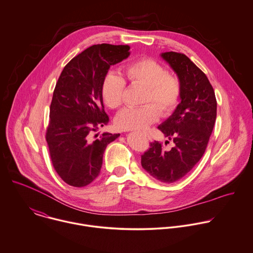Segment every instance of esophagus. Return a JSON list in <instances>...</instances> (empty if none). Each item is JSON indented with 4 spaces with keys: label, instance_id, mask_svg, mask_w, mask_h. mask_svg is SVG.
I'll list each match as a JSON object with an SVG mask.
<instances>
[{
    "label": "esophagus",
    "instance_id": "esophagus-1",
    "mask_svg": "<svg viewBox=\"0 0 253 253\" xmlns=\"http://www.w3.org/2000/svg\"><path fill=\"white\" fill-rule=\"evenodd\" d=\"M144 134H145V136H147V138H148V139H149V140H151V138H150V136H149V135H148V134H147V133H144Z\"/></svg>",
    "mask_w": 253,
    "mask_h": 253
}]
</instances>
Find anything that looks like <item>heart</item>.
<instances>
[{
  "instance_id": "1",
  "label": "heart",
  "mask_w": 253,
  "mask_h": 253,
  "mask_svg": "<svg viewBox=\"0 0 253 253\" xmlns=\"http://www.w3.org/2000/svg\"><path fill=\"white\" fill-rule=\"evenodd\" d=\"M124 79L109 73L100 86L104 104L110 109H117L123 103L126 82L129 84L143 86L141 103L136 108H126L118 114L116 126L121 130H140L155 123L160 113L168 115L177 106L181 84L176 76L165 71L164 67L150 58H140L128 63L123 70Z\"/></svg>"
}]
</instances>
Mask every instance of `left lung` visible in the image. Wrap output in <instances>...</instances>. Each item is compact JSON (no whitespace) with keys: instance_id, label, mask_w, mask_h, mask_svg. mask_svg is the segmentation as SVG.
<instances>
[{"instance_id":"1","label":"left lung","mask_w":253,"mask_h":253,"mask_svg":"<svg viewBox=\"0 0 253 253\" xmlns=\"http://www.w3.org/2000/svg\"><path fill=\"white\" fill-rule=\"evenodd\" d=\"M161 56L181 84L180 103L158 126L174 146L165 151L161 142H151L141 155V165L156 179L170 183L183 177L203 156L216 121L217 101L206 75L188 57L176 52Z\"/></svg>"}]
</instances>
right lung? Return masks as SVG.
<instances>
[{
	"mask_svg": "<svg viewBox=\"0 0 253 253\" xmlns=\"http://www.w3.org/2000/svg\"><path fill=\"white\" fill-rule=\"evenodd\" d=\"M129 49L128 45L90 46L66 65L56 84L46 140L53 167L72 186L83 187L99 175L107 145L120 136L103 133L92 138L109 123L100 94L102 81L112 65L129 56Z\"/></svg>",
	"mask_w": 253,
	"mask_h": 253,
	"instance_id": "right-lung-1",
	"label": "right lung"
}]
</instances>
